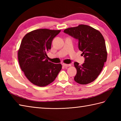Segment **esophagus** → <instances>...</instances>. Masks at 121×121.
<instances>
[{"mask_svg": "<svg viewBox=\"0 0 121 121\" xmlns=\"http://www.w3.org/2000/svg\"><path fill=\"white\" fill-rule=\"evenodd\" d=\"M62 65L64 66V67H70V66L71 65H70V64H69V65H68V64L63 63Z\"/></svg>", "mask_w": 121, "mask_h": 121, "instance_id": "esophagus-1", "label": "esophagus"}]
</instances>
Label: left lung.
I'll return each mask as SVG.
<instances>
[{"label": "left lung", "mask_w": 121, "mask_h": 121, "mask_svg": "<svg viewBox=\"0 0 121 121\" xmlns=\"http://www.w3.org/2000/svg\"><path fill=\"white\" fill-rule=\"evenodd\" d=\"M64 32L78 40V47L85 58L82 65L77 62L74 63L77 71L74 81L80 84L94 81L100 74L107 59L105 42L102 35L99 31L85 25L67 28Z\"/></svg>", "instance_id": "obj_1"}]
</instances>
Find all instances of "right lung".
<instances>
[{
	"label": "right lung",
	"mask_w": 121,
	"mask_h": 121,
	"mask_svg": "<svg viewBox=\"0 0 121 121\" xmlns=\"http://www.w3.org/2000/svg\"><path fill=\"white\" fill-rule=\"evenodd\" d=\"M61 30L40 29L26 34L18 51L21 70L29 81L35 86H45L52 82L62 69L60 63L47 59L53 38Z\"/></svg>",
	"instance_id": "obj_1"
}]
</instances>
